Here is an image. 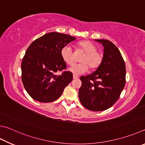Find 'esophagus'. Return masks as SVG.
<instances>
[{"mask_svg":"<svg viewBox=\"0 0 145 145\" xmlns=\"http://www.w3.org/2000/svg\"><path fill=\"white\" fill-rule=\"evenodd\" d=\"M73 79H77V78H78V77L77 75H73Z\"/></svg>","mask_w":145,"mask_h":145,"instance_id":"esophagus-1","label":"esophagus"}]
</instances>
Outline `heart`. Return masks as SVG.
I'll return each instance as SVG.
<instances>
[{
  "instance_id": "heart-1",
  "label": "heart",
  "mask_w": 145,
  "mask_h": 145,
  "mask_svg": "<svg viewBox=\"0 0 145 145\" xmlns=\"http://www.w3.org/2000/svg\"><path fill=\"white\" fill-rule=\"evenodd\" d=\"M77 51H82L85 52L80 59L81 63L75 64L68 68V70L75 75H81L88 70L98 68L103 61L101 52L97 51V47L94 44L88 40L80 41L76 46ZM61 56L63 61L68 65H72L74 61L73 51L69 46H64L61 50Z\"/></svg>"
}]
</instances>
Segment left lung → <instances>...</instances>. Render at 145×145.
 <instances>
[{"mask_svg":"<svg viewBox=\"0 0 145 145\" xmlns=\"http://www.w3.org/2000/svg\"><path fill=\"white\" fill-rule=\"evenodd\" d=\"M94 40L104 47L103 61L95 72L80 77L78 97L87 109L100 112L109 108L119 98L125 84V65L120 51L112 42Z\"/></svg>","mask_w":145,"mask_h":145,"instance_id":"left-lung-1","label":"left lung"}]
</instances>
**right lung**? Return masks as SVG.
<instances>
[{
  "label": "right lung",
  "mask_w": 145,
  "mask_h": 145,
  "mask_svg": "<svg viewBox=\"0 0 145 145\" xmlns=\"http://www.w3.org/2000/svg\"><path fill=\"white\" fill-rule=\"evenodd\" d=\"M75 37L57 32L46 33L28 47L22 63V79L28 94L42 103L54 101L61 96L64 89L73 80L72 73L67 68L61 50Z\"/></svg>",
  "instance_id": "add662e5"
}]
</instances>
